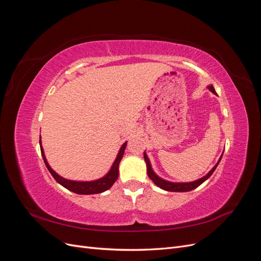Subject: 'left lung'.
<instances>
[{"instance_id":"1","label":"left lung","mask_w":261,"mask_h":261,"mask_svg":"<svg viewBox=\"0 0 261 261\" xmlns=\"http://www.w3.org/2000/svg\"><path fill=\"white\" fill-rule=\"evenodd\" d=\"M208 89H209L212 93L217 94L215 88H213V86H211V85L208 86ZM144 158H145V161H146V164H147V173H148V176H149L150 179H151V180L153 181V183H154L156 186H159L160 188L164 189V191H168V192H189V191H193V189L197 188L199 185H201L204 180L208 179V178L212 175V173L215 172V170L217 169L218 164H219V162H220V160H221V158H222V156L220 158V160L218 161V163L215 165V167H213V168L211 169V171L208 173L207 175H204L203 177H201V178H199V179H197V180L189 181V183H172V181L165 180V179L159 177V176H158V175L155 174V173L153 172V170H152V168H151V164H150V161H149V159H148V156H147L146 152H144Z\"/></svg>"}]
</instances>
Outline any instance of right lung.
Returning a JSON list of instances; mask_svg holds the SVG:
<instances>
[{
    "label": "right lung",
    "mask_w": 261,
    "mask_h": 261,
    "mask_svg": "<svg viewBox=\"0 0 261 261\" xmlns=\"http://www.w3.org/2000/svg\"><path fill=\"white\" fill-rule=\"evenodd\" d=\"M39 143H40V149H41V154L43 158V161L46 165V168H48L49 172L54 177V179L57 180L59 184H61L63 187L67 188L68 191L73 192L75 194H80V195H92V194L103 193V192L108 191V189L115 183L117 177H118V164H120V162L122 160L126 145H127V141L122 145L120 151H118V153H117L116 159L112 165V168L110 169L107 175H105L103 177H101L99 179L91 180V181H77V180H70V179H66L64 177H62L58 174L57 172H54L51 169L48 161H46V159H45L43 148L41 146V139L39 140Z\"/></svg>",
    "instance_id": "obj_1"
}]
</instances>
